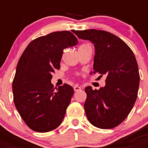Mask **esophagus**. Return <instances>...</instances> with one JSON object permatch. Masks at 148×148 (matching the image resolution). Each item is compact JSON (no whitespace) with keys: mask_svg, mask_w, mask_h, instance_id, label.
<instances>
[{"mask_svg":"<svg viewBox=\"0 0 148 148\" xmlns=\"http://www.w3.org/2000/svg\"><path fill=\"white\" fill-rule=\"evenodd\" d=\"M74 91H79V90H81V88L78 85H75L74 87Z\"/></svg>","mask_w":148,"mask_h":148,"instance_id":"34e87169","label":"esophagus"}]
</instances>
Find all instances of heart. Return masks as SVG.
<instances>
[{
    "mask_svg": "<svg viewBox=\"0 0 148 148\" xmlns=\"http://www.w3.org/2000/svg\"><path fill=\"white\" fill-rule=\"evenodd\" d=\"M82 45H81V46H82Z\"/></svg>",
    "mask_w": 148,
    "mask_h": 148,
    "instance_id": "obj_1",
    "label": "heart"
}]
</instances>
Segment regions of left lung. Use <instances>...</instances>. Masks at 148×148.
<instances>
[{"label":"left lung","mask_w":148,"mask_h":148,"mask_svg":"<svg viewBox=\"0 0 148 148\" xmlns=\"http://www.w3.org/2000/svg\"><path fill=\"white\" fill-rule=\"evenodd\" d=\"M77 38L94 44V74L106 75L99 90L85 88L84 110L88 121L101 129L113 128L128 116L138 97L140 75L135 56L114 34L95 29L73 31Z\"/></svg>","instance_id":"8db88e82"}]
</instances>
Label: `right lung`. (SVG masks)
<instances>
[{"instance_id":"right-lung-1","label":"right lung","mask_w":148,"mask_h":148,"mask_svg":"<svg viewBox=\"0 0 148 148\" xmlns=\"http://www.w3.org/2000/svg\"><path fill=\"white\" fill-rule=\"evenodd\" d=\"M77 43L70 31L53 32L32 40L20 58L12 84L14 101L33 131L48 132L61 124L74 89L67 84L54 88L51 81L60 69L64 49Z\"/></svg>"}]
</instances>
